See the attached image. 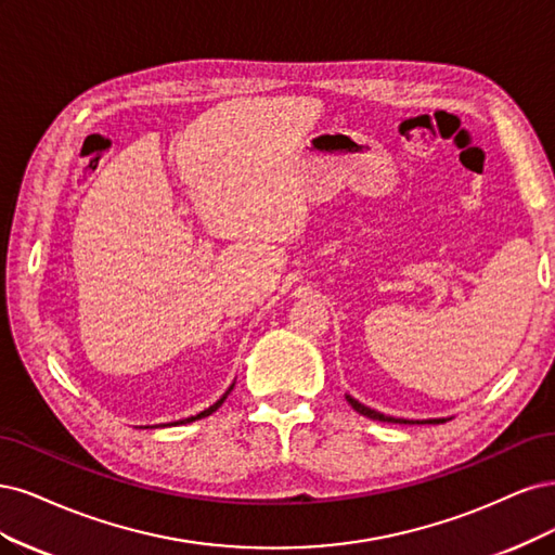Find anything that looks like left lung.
<instances>
[{
  "label": "left lung",
  "mask_w": 555,
  "mask_h": 555,
  "mask_svg": "<svg viewBox=\"0 0 555 555\" xmlns=\"http://www.w3.org/2000/svg\"><path fill=\"white\" fill-rule=\"evenodd\" d=\"M346 401L357 410V413L360 415H364V417H369V420H378V422H395V424H442L444 420H397V417H387V415H383V413H378V410H371V408H366L364 403H360L357 399H352V397H348L346 395Z\"/></svg>",
  "instance_id": "1"
}]
</instances>
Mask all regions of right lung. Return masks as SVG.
Segmentation results:
<instances>
[{
  "label": "right lung",
  "instance_id": "obj_1",
  "mask_svg": "<svg viewBox=\"0 0 555 555\" xmlns=\"http://www.w3.org/2000/svg\"><path fill=\"white\" fill-rule=\"evenodd\" d=\"M230 389H232V385L228 387V391H225V395L217 401V403H214V405H209L207 410H203V413H198V415H193V417H186V420H182V422H172V424H186V422H195V420H203V417H207V415H211L214 413V410H219L221 408V403L225 401V397L230 395Z\"/></svg>",
  "mask_w": 555,
  "mask_h": 555
}]
</instances>
